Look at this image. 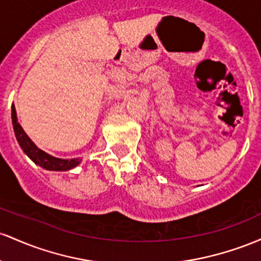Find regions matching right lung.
I'll return each mask as SVG.
<instances>
[{
  "label": "right lung",
  "instance_id": "right-lung-1",
  "mask_svg": "<svg viewBox=\"0 0 261 261\" xmlns=\"http://www.w3.org/2000/svg\"><path fill=\"white\" fill-rule=\"evenodd\" d=\"M12 124L14 136H16L17 142H18L22 150L24 151V154L27 155L32 162L39 165L40 168L50 170V171H67V170L76 168L81 163L80 158H75V159H60V158L53 156V155L45 153L42 149L38 148L33 143V140L29 138L27 133L23 130L22 125L18 123L14 105H12Z\"/></svg>",
  "mask_w": 261,
  "mask_h": 261
}]
</instances>
